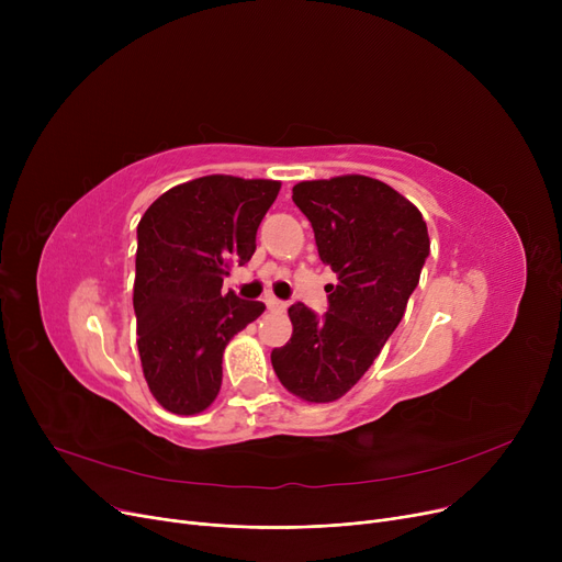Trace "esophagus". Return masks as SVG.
Returning a JSON list of instances; mask_svg holds the SVG:
<instances>
[{
  "instance_id": "34e87169",
  "label": "esophagus",
  "mask_w": 562,
  "mask_h": 562,
  "mask_svg": "<svg viewBox=\"0 0 562 562\" xmlns=\"http://www.w3.org/2000/svg\"><path fill=\"white\" fill-rule=\"evenodd\" d=\"M263 303H266V307L273 310V312H282V310H286V303H284V301H278L276 296H266V299H263Z\"/></svg>"
}]
</instances>
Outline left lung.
I'll use <instances>...</instances> for the list:
<instances>
[{
  "label": "left lung",
  "mask_w": 562,
  "mask_h": 562,
  "mask_svg": "<svg viewBox=\"0 0 562 562\" xmlns=\"http://www.w3.org/2000/svg\"><path fill=\"white\" fill-rule=\"evenodd\" d=\"M291 198L337 284L326 286L321 318L303 303L289 307L293 335L271 362L293 396L330 403L369 371L401 323L430 252L428 227L415 204L367 175L301 182Z\"/></svg>",
  "instance_id": "1"
}]
</instances>
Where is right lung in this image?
<instances>
[{
  "label": "right lung",
  "instance_id": "1",
  "mask_svg": "<svg viewBox=\"0 0 562 562\" xmlns=\"http://www.w3.org/2000/svg\"><path fill=\"white\" fill-rule=\"evenodd\" d=\"M276 180L206 175L177 184L143 214L134 312L143 375L172 415H198L218 396L223 350L266 307L221 293L232 263L255 252Z\"/></svg>",
  "mask_w": 562,
  "mask_h": 562
}]
</instances>
